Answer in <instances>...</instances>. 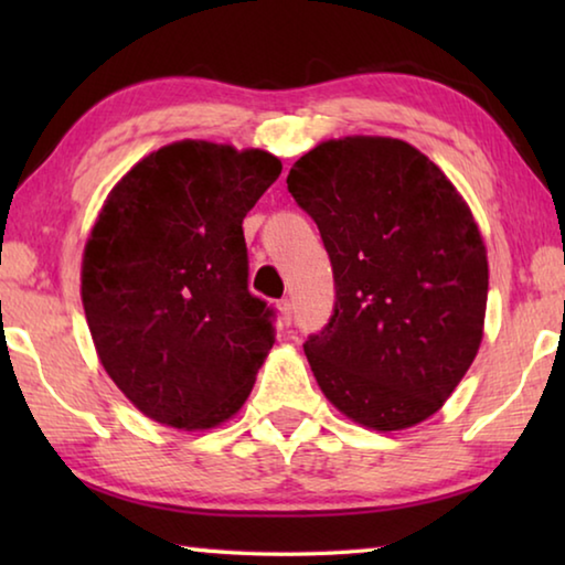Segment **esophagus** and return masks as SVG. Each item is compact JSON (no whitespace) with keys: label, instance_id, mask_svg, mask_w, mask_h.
Returning <instances> with one entry per match:
<instances>
[{"label":"esophagus","instance_id":"obj_1","mask_svg":"<svg viewBox=\"0 0 565 565\" xmlns=\"http://www.w3.org/2000/svg\"><path fill=\"white\" fill-rule=\"evenodd\" d=\"M276 309H279V323L281 327H289L291 319H294V303L289 299H284L276 303Z\"/></svg>","mask_w":565,"mask_h":565}]
</instances>
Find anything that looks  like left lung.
<instances>
[{
    "label": "left lung",
    "instance_id": "8db88e82",
    "mask_svg": "<svg viewBox=\"0 0 565 565\" xmlns=\"http://www.w3.org/2000/svg\"><path fill=\"white\" fill-rule=\"evenodd\" d=\"M286 184L337 286L329 327L303 343L323 396L381 434L434 416L483 339L489 256L466 199L408 141L363 134L321 141Z\"/></svg>",
    "mask_w": 565,
    "mask_h": 565
}]
</instances>
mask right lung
Wrapping results in <instances>:
<instances>
[{"instance_id":"add662e5","label":"right lung","mask_w":565,"mask_h":565,"mask_svg":"<svg viewBox=\"0 0 565 565\" xmlns=\"http://www.w3.org/2000/svg\"><path fill=\"white\" fill-rule=\"evenodd\" d=\"M281 174L264 149L184 139L124 174L82 256L94 349L147 418L209 431L234 418L274 347L248 294L242 222Z\"/></svg>"}]
</instances>
